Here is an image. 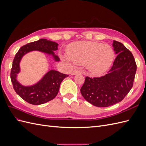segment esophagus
Wrapping results in <instances>:
<instances>
[{
	"label": "esophagus",
	"mask_w": 146,
	"mask_h": 146,
	"mask_svg": "<svg viewBox=\"0 0 146 146\" xmlns=\"http://www.w3.org/2000/svg\"><path fill=\"white\" fill-rule=\"evenodd\" d=\"M82 74V71L79 69H74L73 70V72H72V75H73V76L76 74Z\"/></svg>",
	"instance_id": "34e87169"
}]
</instances>
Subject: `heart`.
Instances as JSON below:
<instances>
[{
    "label": "heart",
    "mask_w": 146,
    "mask_h": 146,
    "mask_svg": "<svg viewBox=\"0 0 146 146\" xmlns=\"http://www.w3.org/2000/svg\"><path fill=\"white\" fill-rule=\"evenodd\" d=\"M64 58L77 64H85L94 75L101 74L110 68L114 56L113 48L105 44L93 41H77L70 44L66 49Z\"/></svg>",
    "instance_id": "heart-1"
}]
</instances>
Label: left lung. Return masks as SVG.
<instances>
[{"instance_id":"left-lung-1","label":"left lung","mask_w":146,"mask_h":146,"mask_svg":"<svg viewBox=\"0 0 146 146\" xmlns=\"http://www.w3.org/2000/svg\"><path fill=\"white\" fill-rule=\"evenodd\" d=\"M117 56L105 76L85 77L80 89L88 102L98 107H107L122 101L133 85L136 64L131 52L123 44L113 41Z\"/></svg>"}]
</instances>
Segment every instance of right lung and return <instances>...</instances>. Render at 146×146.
I'll return each mask as SVG.
<instances>
[{
	"mask_svg": "<svg viewBox=\"0 0 146 146\" xmlns=\"http://www.w3.org/2000/svg\"><path fill=\"white\" fill-rule=\"evenodd\" d=\"M58 44L55 42L40 39L21 47L16 53L13 61L10 77L13 88L21 98L32 105H41L54 99L59 91L60 84L68 75L55 70L48 71L40 81L32 86H25L17 80V74L20 72L19 63L23 56L27 53L38 50L52 55L55 61H59V57L54 51L58 50Z\"/></svg>",
	"mask_w": 146,
	"mask_h": 146,
	"instance_id": "1",
	"label": "right lung"
}]
</instances>
